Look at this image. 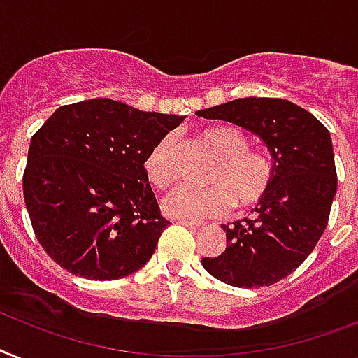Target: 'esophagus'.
Listing matches in <instances>:
<instances>
[{
	"instance_id": "obj_1",
	"label": "esophagus",
	"mask_w": 358,
	"mask_h": 358,
	"mask_svg": "<svg viewBox=\"0 0 358 358\" xmlns=\"http://www.w3.org/2000/svg\"><path fill=\"white\" fill-rule=\"evenodd\" d=\"M182 226H187V228H200V222H194V220H187V219H180L178 220Z\"/></svg>"
}]
</instances>
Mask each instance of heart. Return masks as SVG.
Wrapping results in <instances>:
<instances>
[{
    "instance_id": "obj_1",
    "label": "heart",
    "mask_w": 358,
    "mask_h": 358,
    "mask_svg": "<svg viewBox=\"0 0 358 358\" xmlns=\"http://www.w3.org/2000/svg\"><path fill=\"white\" fill-rule=\"evenodd\" d=\"M206 143L220 156L208 176V187H180L165 200V211L178 219H217L235 208L245 217L266 202L274 185V164L261 150L250 149L243 130L217 124L202 134ZM145 173L150 184L167 189L178 180V138L165 134L145 158Z\"/></svg>"
}]
</instances>
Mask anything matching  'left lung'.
I'll return each instance as SVG.
<instances>
[{"label": "left lung", "mask_w": 358, "mask_h": 358, "mask_svg": "<svg viewBox=\"0 0 358 358\" xmlns=\"http://www.w3.org/2000/svg\"><path fill=\"white\" fill-rule=\"evenodd\" d=\"M255 132L274 158V185L252 219L222 226L226 252L202 264L222 283L259 289L292 274L324 234L336 193L329 132L307 110L285 99H235L200 110Z\"/></svg>", "instance_id": "1"}]
</instances>
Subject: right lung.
<instances>
[{
  "label": "right lung",
  "instance_id": "obj_1",
  "mask_svg": "<svg viewBox=\"0 0 358 358\" xmlns=\"http://www.w3.org/2000/svg\"><path fill=\"white\" fill-rule=\"evenodd\" d=\"M180 115L112 99L60 106L31 139L23 199L38 243L86 280H121L152 257L169 226L145 158Z\"/></svg>",
  "mask_w": 358,
  "mask_h": 358
}]
</instances>
